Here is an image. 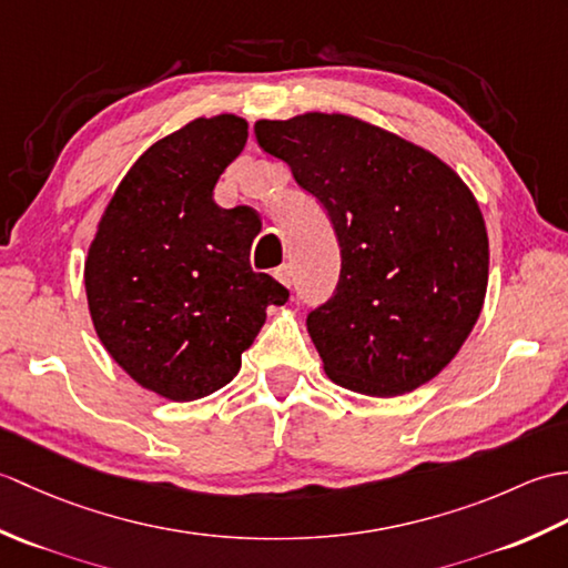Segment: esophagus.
<instances>
[{"instance_id":"1","label":"esophagus","mask_w":568,"mask_h":568,"mask_svg":"<svg viewBox=\"0 0 568 568\" xmlns=\"http://www.w3.org/2000/svg\"><path fill=\"white\" fill-rule=\"evenodd\" d=\"M275 277L285 287H291L293 285V268H291V265H281V268H275Z\"/></svg>"}]
</instances>
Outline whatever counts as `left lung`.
<instances>
[{
    "label": "left lung",
    "instance_id": "left-lung-1",
    "mask_svg": "<svg viewBox=\"0 0 568 568\" xmlns=\"http://www.w3.org/2000/svg\"><path fill=\"white\" fill-rule=\"evenodd\" d=\"M327 212L339 283L307 315L327 376L354 393L419 388L458 354L488 285V234L449 165L390 131L310 112L253 126Z\"/></svg>",
    "mask_w": 568,
    "mask_h": 568
}]
</instances>
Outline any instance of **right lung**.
Wrapping results in <instances>:
<instances>
[{
  "mask_svg": "<svg viewBox=\"0 0 568 568\" xmlns=\"http://www.w3.org/2000/svg\"><path fill=\"white\" fill-rule=\"evenodd\" d=\"M246 139V119L220 114L155 141L119 183L84 261L100 342L139 385L175 403L224 388L265 307L291 297L251 271L256 210L212 200Z\"/></svg>",
  "mask_w": 568,
  "mask_h": 568,
  "instance_id": "obj_1",
  "label": "right lung"
}]
</instances>
